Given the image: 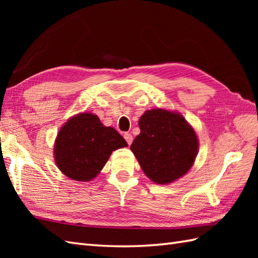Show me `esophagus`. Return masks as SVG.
Wrapping results in <instances>:
<instances>
[{"mask_svg":"<svg viewBox=\"0 0 258 258\" xmlns=\"http://www.w3.org/2000/svg\"><path fill=\"white\" fill-rule=\"evenodd\" d=\"M124 139H125L126 142H127L128 145L132 144V142H133V136H132V134L125 133V134H124Z\"/></svg>","mask_w":258,"mask_h":258,"instance_id":"1","label":"esophagus"}]
</instances>
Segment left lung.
Listing matches in <instances>:
<instances>
[{
  "instance_id": "left-lung-1",
  "label": "left lung",
  "mask_w": 258,
  "mask_h": 258,
  "mask_svg": "<svg viewBox=\"0 0 258 258\" xmlns=\"http://www.w3.org/2000/svg\"><path fill=\"white\" fill-rule=\"evenodd\" d=\"M141 133L131 145L145 175L156 184H169L193 166L199 153L194 128L178 112L146 111L139 120Z\"/></svg>"
}]
</instances>
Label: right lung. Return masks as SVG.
<instances>
[{
  "mask_svg": "<svg viewBox=\"0 0 258 258\" xmlns=\"http://www.w3.org/2000/svg\"><path fill=\"white\" fill-rule=\"evenodd\" d=\"M126 146L116 130L104 126L96 115L84 112L71 117L59 130L54 158L65 176L90 182L102 171L113 151Z\"/></svg>",
  "mask_w": 258,
  "mask_h": 258,
  "instance_id": "add662e5",
  "label": "right lung"
}]
</instances>
